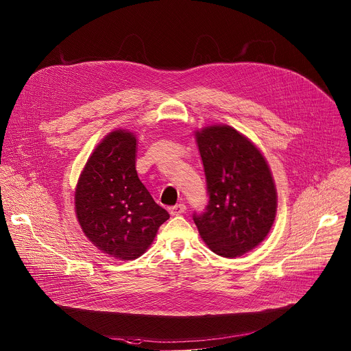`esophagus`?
Wrapping results in <instances>:
<instances>
[{"instance_id": "esophagus-1", "label": "esophagus", "mask_w": 351, "mask_h": 351, "mask_svg": "<svg viewBox=\"0 0 351 351\" xmlns=\"http://www.w3.org/2000/svg\"><path fill=\"white\" fill-rule=\"evenodd\" d=\"M184 211H186V206H184L183 204H179V205H176V206L169 208V214H171V215H180V214H183Z\"/></svg>"}]
</instances>
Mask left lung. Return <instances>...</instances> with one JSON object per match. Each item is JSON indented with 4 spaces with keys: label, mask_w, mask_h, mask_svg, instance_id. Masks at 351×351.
I'll return each mask as SVG.
<instances>
[{
    "label": "left lung",
    "mask_w": 351,
    "mask_h": 351,
    "mask_svg": "<svg viewBox=\"0 0 351 351\" xmlns=\"http://www.w3.org/2000/svg\"><path fill=\"white\" fill-rule=\"evenodd\" d=\"M194 133L210 198L194 222L214 254L241 256L267 237L276 221L278 197L270 165L252 141L228 125Z\"/></svg>",
    "instance_id": "1"
}]
</instances>
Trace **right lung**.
Instances as JSON below:
<instances>
[{
	"instance_id": "right-lung-1",
	"label": "right lung",
	"mask_w": 351,
	"mask_h": 351,
	"mask_svg": "<svg viewBox=\"0 0 351 351\" xmlns=\"http://www.w3.org/2000/svg\"><path fill=\"white\" fill-rule=\"evenodd\" d=\"M137 145L129 130L110 132L86 160L74 193L82 233L97 250L119 261L140 258L169 218L138 179Z\"/></svg>"
}]
</instances>
